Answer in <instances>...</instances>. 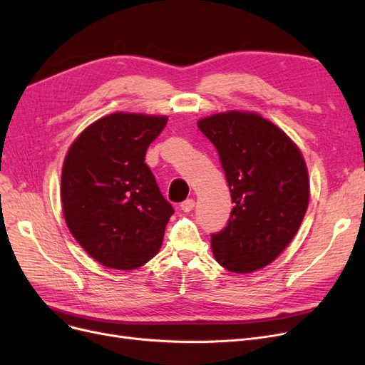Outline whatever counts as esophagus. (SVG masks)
Segmentation results:
<instances>
[{
	"instance_id": "1",
	"label": "esophagus",
	"mask_w": 365,
	"mask_h": 365,
	"mask_svg": "<svg viewBox=\"0 0 365 365\" xmlns=\"http://www.w3.org/2000/svg\"><path fill=\"white\" fill-rule=\"evenodd\" d=\"M194 207H195V200H192V198H190V200H186V201H183V202L180 204V208L183 210L185 213L192 212Z\"/></svg>"
}]
</instances>
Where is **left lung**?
<instances>
[{
  "label": "left lung",
  "mask_w": 365,
  "mask_h": 365,
  "mask_svg": "<svg viewBox=\"0 0 365 365\" xmlns=\"http://www.w3.org/2000/svg\"><path fill=\"white\" fill-rule=\"evenodd\" d=\"M198 128L219 152L234 202L226 227L212 235L215 259L235 274L262 269L292 242L308 208L302 152L256 112L215 113Z\"/></svg>",
  "instance_id": "left-lung-1"
}]
</instances>
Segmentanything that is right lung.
Instances as JSON below:
<instances>
[{"label":"right lung","instance_id":"right-lung-1","mask_svg":"<svg viewBox=\"0 0 365 365\" xmlns=\"http://www.w3.org/2000/svg\"><path fill=\"white\" fill-rule=\"evenodd\" d=\"M164 115L115 112L90 124L71 145L62 168L65 222L101 264L131 271L155 256L175 213L145 164Z\"/></svg>","mask_w":365,"mask_h":365}]
</instances>
